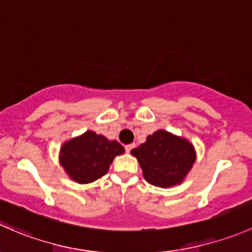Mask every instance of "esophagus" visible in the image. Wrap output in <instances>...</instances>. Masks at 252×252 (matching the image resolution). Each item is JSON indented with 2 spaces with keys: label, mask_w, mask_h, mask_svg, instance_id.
<instances>
[{
  "label": "esophagus",
  "mask_w": 252,
  "mask_h": 252,
  "mask_svg": "<svg viewBox=\"0 0 252 252\" xmlns=\"http://www.w3.org/2000/svg\"><path fill=\"white\" fill-rule=\"evenodd\" d=\"M134 147H136V144H134V143H132V144H127L126 147H125V149H126V153H129V152H131V150L133 149Z\"/></svg>",
  "instance_id": "esophagus-1"
}]
</instances>
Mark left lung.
<instances>
[{
	"label": "left lung",
	"instance_id": "8db88e82",
	"mask_svg": "<svg viewBox=\"0 0 252 252\" xmlns=\"http://www.w3.org/2000/svg\"><path fill=\"white\" fill-rule=\"evenodd\" d=\"M131 154L138 160L144 180L160 188L182 183L196 160L193 143L166 129H158L148 136Z\"/></svg>",
	"mask_w": 252,
	"mask_h": 252
}]
</instances>
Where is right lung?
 Returning a JSON list of instances; mask_svg holds the SVG:
<instances>
[{
  "instance_id": "right-lung-1",
  "label": "right lung",
  "mask_w": 252,
  "mask_h": 252,
  "mask_svg": "<svg viewBox=\"0 0 252 252\" xmlns=\"http://www.w3.org/2000/svg\"><path fill=\"white\" fill-rule=\"evenodd\" d=\"M124 153L125 149L119 142L88 129L64 142L59 150V164L70 180L87 184L108 173L115 157Z\"/></svg>"
}]
</instances>
